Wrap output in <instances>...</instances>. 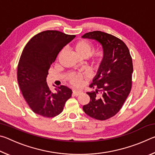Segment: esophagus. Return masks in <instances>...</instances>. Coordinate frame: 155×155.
Listing matches in <instances>:
<instances>
[{
    "mask_svg": "<svg viewBox=\"0 0 155 155\" xmlns=\"http://www.w3.org/2000/svg\"><path fill=\"white\" fill-rule=\"evenodd\" d=\"M80 94H81V91H78V90L73 91V94H74V96H78Z\"/></svg>",
    "mask_w": 155,
    "mask_h": 155,
    "instance_id": "obj_1",
    "label": "esophagus"
}]
</instances>
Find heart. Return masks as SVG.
Listing matches in <instances>:
<instances>
[{
	"label": "heart",
	"instance_id": "obj_1",
	"mask_svg": "<svg viewBox=\"0 0 155 155\" xmlns=\"http://www.w3.org/2000/svg\"><path fill=\"white\" fill-rule=\"evenodd\" d=\"M74 50L78 55H79L82 58H87L88 57H92L93 64H98L103 60L104 52L102 48H98L96 51H93V46L90 42L86 40H81L75 44ZM65 52V49H62L59 52L58 57L60 58ZM85 74H72L68 78L70 83L74 87H78L82 83V79L85 77Z\"/></svg>",
	"mask_w": 155,
	"mask_h": 155
}]
</instances>
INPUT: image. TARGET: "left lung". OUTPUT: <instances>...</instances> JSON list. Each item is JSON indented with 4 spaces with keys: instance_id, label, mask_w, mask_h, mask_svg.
Masks as SVG:
<instances>
[{
    "instance_id": "obj_1",
    "label": "left lung",
    "mask_w": 155,
    "mask_h": 155,
    "mask_svg": "<svg viewBox=\"0 0 155 155\" xmlns=\"http://www.w3.org/2000/svg\"><path fill=\"white\" fill-rule=\"evenodd\" d=\"M82 38L97 41L104 52L93 83L90 85L95 91L87 92L90 101L83 109L91 117L105 120L120 111L130 93L132 58L124 41L109 33L96 31L84 34ZM98 91L101 95H97Z\"/></svg>"
}]
</instances>
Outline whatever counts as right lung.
<instances>
[{
    "label": "right lung",
    "mask_w": 155,
    "mask_h": 155,
    "mask_svg": "<svg viewBox=\"0 0 155 155\" xmlns=\"http://www.w3.org/2000/svg\"><path fill=\"white\" fill-rule=\"evenodd\" d=\"M74 38L58 31H45L33 37L23 49L18 65V82L25 101L35 114L56 116L71 97L72 90L64 85L52 92L46 77L57 54Z\"/></svg>",
    "instance_id": "obj_1"
}]
</instances>
